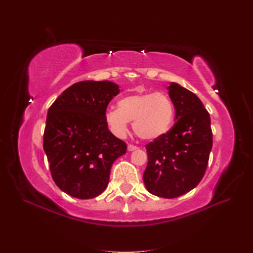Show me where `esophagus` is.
<instances>
[{
	"label": "esophagus",
	"mask_w": 253,
	"mask_h": 253,
	"mask_svg": "<svg viewBox=\"0 0 253 253\" xmlns=\"http://www.w3.org/2000/svg\"><path fill=\"white\" fill-rule=\"evenodd\" d=\"M138 149V147H136V145H134V144H128L127 145V150L131 152V151H134V150H137Z\"/></svg>",
	"instance_id": "esophagus-1"
}]
</instances>
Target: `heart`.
Instances as JSON below:
<instances>
[{"label":"heart","instance_id":"obj_1","mask_svg":"<svg viewBox=\"0 0 253 253\" xmlns=\"http://www.w3.org/2000/svg\"><path fill=\"white\" fill-rule=\"evenodd\" d=\"M174 105L164 93H136L124 97L118 108L105 112V121L112 132L125 136L128 121H133V129L143 140L152 141L169 131L174 120Z\"/></svg>","mask_w":253,"mask_h":253}]
</instances>
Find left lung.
Returning <instances> with one entry per match:
<instances>
[{
  "mask_svg": "<svg viewBox=\"0 0 253 253\" xmlns=\"http://www.w3.org/2000/svg\"><path fill=\"white\" fill-rule=\"evenodd\" d=\"M168 90L176 121L169 132L145 145L149 162L143 182L151 194L175 198L200 183L213 141L210 115L200 98L175 82Z\"/></svg>",
  "mask_w": 253,
  "mask_h": 253,
  "instance_id": "1",
  "label": "left lung"
}]
</instances>
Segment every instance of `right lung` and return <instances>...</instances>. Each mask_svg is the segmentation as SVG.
Wrapping results in <instances>:
<instances>
[{
    "label": "right lung",
    "mask_w": 253,
    "mask_h": 253,
    "mask_svg": "<svg viewBox=\"0 0 253 253\" xmlns=\"http://www.w3.org/2000/svg\"><path fill=\"white\" fill-rule=\"evenodd\" d=\"M119 91L111 81H81L48 109L43 149L53 181L66 194L79 200L101 194L112 165L126 154V143L110 132L104 117Z\"/></svg>",
    "instance_id": "right-lung-1"
}]
</instances>
